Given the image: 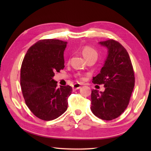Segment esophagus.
<instances>
[{"label": "esophagus", "mask_w": 151, "mask_h": 151, "mask_svg": "<svg viewBox=\"0 0 151 151\" xmlns=\"http://www.w3.org/2000/svg\"><path fill=\"white\" fill-rule=\"evenodd\" d=\"M81 84H79V83H75V85H73V90H77V89L81 88Z\"/></svg>", "instance_id": "esophagus-1"}]
</instances>
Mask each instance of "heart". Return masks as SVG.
<instances>
[{"label": "heart", "instance_id": "obj_1", "mask_svg": "<svg viewBox=\"0 0 151 151\" xmlns=\"http://www.w3.org/2000/svg\"><path fill=\"white\" fill-rule=\"evenodd\" d=\"M82 53L86 59L88 58L95 57H97V52L94 48L91 47V46L85 45L82 48Z\"/></svg>", "mask_w": 151, "mask_h": 151}]
</instances>
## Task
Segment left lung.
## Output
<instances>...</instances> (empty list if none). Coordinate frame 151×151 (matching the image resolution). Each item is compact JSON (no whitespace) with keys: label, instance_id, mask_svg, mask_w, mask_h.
Instances as JSON below:
<instances>
[{"label":"left lung","instance_id":"1","mask_svg":"<svg viewBox=\"0 0 151 151\" xmlns=\"http://www.w3.org/2000/svg\"><path fill=\"white\" fill-rule=\"evenodd\" d=\"M100 44L107 47L109 55L93 83L104 85L105 90H92L91 109L99 119L111 121L121 115L129 105L134 86V73L129 53L121 43L109 39Z\"/></svg>","mask_w":151,"mask_h":151}]
</instances>
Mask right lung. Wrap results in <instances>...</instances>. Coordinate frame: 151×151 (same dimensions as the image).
I'll return each mask as SVG.
<instances>
[{
	"mask_svg": "<svg viewBox=\"0 0 151 151\" xmlns=\"http://www.w3.org/2000/svg\"><path fill=\"white\" fill-rule=\"evenodd\" d=\"M67 42L40 40L25 55L20 68V86L25 103L34 115L52 121L65 112L73 92L69 85L57 87L52 77L65 68L64 50Z\"/></svg>",
	"mask_w": 151,
	"mask_h": 151,
	"instance_id": "obj_1",
	"label": "right lung"
}]
</instances>
